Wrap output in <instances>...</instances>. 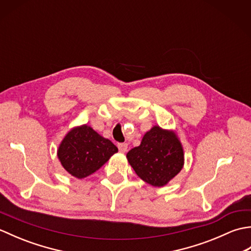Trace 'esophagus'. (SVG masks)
Segmentation results:
<instances>
[{"label":"esophagus","mask_w":251,"mask_h":251,"mask_svg":"<svg viewBox=\"0 0 251 251\" xmlns=\"http://www.w3.org/2000/svg\"><path fill=\"white\" fill-rule=\"evenodd\" d=\"M117 148H119L120 152L125 153L127 151V148H128V145H127V143H119V145H117Z\"/></svg>","instance_id":"obj_1"}]
</instances>
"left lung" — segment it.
Returning <instances> with one entry per match:
<instances>
[{"label": "left lung", "mask_w": 251, "mask_h": 251, "mask_svg": "<svg viewBox=\"0 0 251 251\" xmlns=\"http://www.w3.org/2000/svg\"><path fill=\"white\" fill-rule=\"evenodd\" d=\"M126 156L138 177L158 188L176 177L184 164L183 148L177 135L159 126L147 131L140 146Z\"/></svg>", "instance_id": "obj_1"}]
</instances>
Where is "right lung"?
Masks as SVG:
<instances>
[{
    "label": "right lung",
    "mask_w": 251,
    "mask_h": 251,
    "mask_svg": "<svg viewBox=\"0 0 251 251\" xmlns=\"http://www.w3.org/2000/svg\"><path fill=\"white\" fill-rule=\"evenodd\" d=\"M117 152L109 139L96 132L92 127H74L63 138L57 155L67 172L77 179L94 174Z\"/></svg>",
    "instance_id": "add662e5"
}]
</instances>
